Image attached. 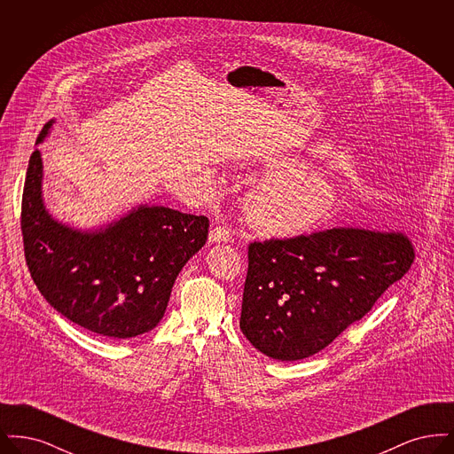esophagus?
Returning a JSON list of instances; mask_svg holds the SVG:
<instances>
[{"label": "esophagus", "mask_w": 454, "mask_h": 454, "mask_svg": "<svg viewBox=\"0 0 454 454\" xmlns=\"http://www.w3.org/2000/svg\"><path fill=\"white\" fill-rule=\"evenodd\" d=\"M209 241H211V243H228V241H231V233H230V230H226V228L215 226V228L211 230V233H209Z\"/></svg>", "instance_id": "34e87169"}]
</instances>
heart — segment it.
Returning a JSON list of instances; mask_svg holds the SVG:
<instances>
[{"instance_id": "obj_1", "label": "heart", "mask_w": 454, "mask_h": 454, "mask_svg": "<svg viewBox=\"0 0 454 454\" xmlns=\"http://www.w3.org/2000/svg\"><path fill=\"white\" fill-rule=\"evenodd\" d=\"M272 172L247 195V213L260 230L296 235L320 226L337 204V185L320 165L301 168V160H274Z\"/></svg>"}]
</instances>
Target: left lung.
Instances as JSON below:
<instances>
[{"mask_svg": "<svg viewBox=\"0 0 454 454\" xmlns=\"http://www.w3.org/2000/svg\"><path fill=\"white\" fill-rule=\"evenodd\" d=\"M415 259L395 231L333 228L254 241L239 328L278 361H300L332 344L400 281Z\"/></svg>", "mask_w": 454, "mask_h": 454, "instance_id": "left-lung-1", "label": "left lung"}]
</instances>
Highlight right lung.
<instances>
[{"label": "right lung", "mask_w": 454, "mask_h": 454, "mask_svg": "<svg viewBox=\"0 0 454 454\" xmlns=\"http://www.w3.org/2000/svg\"><path fill=\"white\" fill-rule=\"evenodd\" d=\"M51 119L37 145L51 134ZM43 153H32L22 197L25 259L41 294L69 322L110 339L153 330L173 282L207 239L209 219L137 204L97 228L52 216L43 192Z\"/></svg>", "instance_id": "obj_1"}]
</instances>
